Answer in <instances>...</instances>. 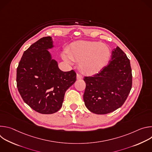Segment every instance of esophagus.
I'll return each mask as SVG.
<instances>
[{"label": "esophagus", "mask_w": 152, "mask_h": 152, "mask_svg": "<svg viewBox=\"0 0 152 152\" xmlns=\"http://www.w3.org/2000/svg\"><path fill=\"white\" fill-rule=\"evenodd\" d=\"M76 78H77V79L80 80V79H82L83 78V77H82V76L81 75H80V74H77V75H76Z\"/></svg>", "instance_id": "obj_1"}]
</instances>
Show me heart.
Masks as SVG:
<instances>
[{
    "instance_id": "heart-1",
    "label": "heart",
    "mask_w": 152,
    "mask_h": 152,
    "mask_svg": "<svg viewBox=\"0 0 152 152\" xmlns=\"http://www.w3.org/2000/svg\"><path fill=\"white\" fill-rule=\"evenodd\" d=\"M68 53L62 54L63 59L68 63H72L73 61L79 62L80 70L90 75L100 72L111 58L109 48L96 41L75 42L70 46Z\"/></svg>"
}]
</instances>
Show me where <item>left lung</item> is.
Listing matches in <instances>:
<instances>
[{
    "label": "left lung",
    "instance_id": "1",
    "mask_svg": "<svg viewBox=\"0 0 152 152\" xmlns=\"http://www.w3.org/2000/svg\"><path fill=\"white\" fill-rule=\"evenodd\" d=\"M83 100L86 107L96 114H106L120 107L126 101L132 85L130 60L117 47L111 60L98 73L85 76Z\"/></svg>",
    "mask_w": 152,
    "mask_h": 152
}]
</instances>
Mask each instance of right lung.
Wrapping results in <instances>:
<instances>
[{
    "instance_id": "right-lung-1",
    "label": "right lung",
    "mask_w": 152,
    "mask_h": 152,
    "mask_svg": "<svg viewBox=\"0 0 152 152\" xmlns=\"http://www.w3.org/2000/svg\"><path fill=\"white\" fill-rule=\"evenodd\" d=\"M50 37H42L23 53L17 69V86L23 101L34 111L50 114L59 111L64 94L76 80L73 70L62 72L52 59Z\"/></svg>"
}]
</instances>
